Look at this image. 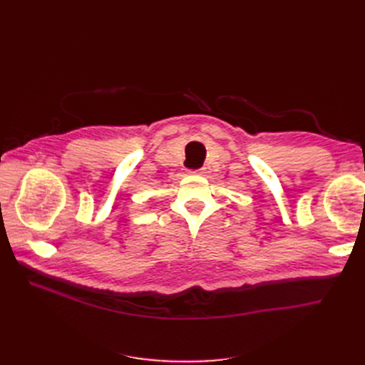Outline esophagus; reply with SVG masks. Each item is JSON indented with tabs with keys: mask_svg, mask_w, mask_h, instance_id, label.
I'll use <instances>...</instances> for the list:
<instances>
[{
	"mask_svg": "<svg viewBox=\"0 0 365 365\" xmlns=\"http://www.w3.org/2000/svg\"><path fill=\"white\" fill-rule=\"evenodd\" d=\"M190 173H202V169H195V170H190Z\"/></svg>",
	"mask_w": 365,
	"mask_h": 365,
	"instance_id": "34e87169",
	"label": "esophagus"
}]
</instances>
